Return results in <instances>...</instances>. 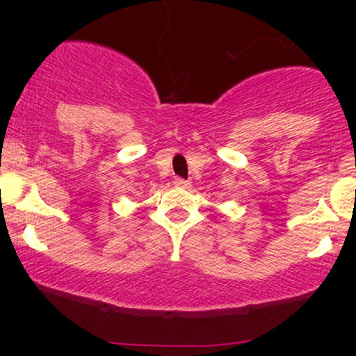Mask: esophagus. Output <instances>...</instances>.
Here are the masks:
<instances>
[{
  "label": "esophagus",
  "instance_id": "34e87169",
  "mask_svg": "<svg viewBox=\"0 0 356 356\" xmlns=\"http://www.w3.org/2000/svg\"><path fill=\"white\" fill-rule=\"evenodd\" d=\"M174 184L175 187H181V189H189L191 187V181H186V179H181V177L175 179Z\"/></svg>",
  "mask_w": 356,
  "mask_h": 356
}]
</instances>
